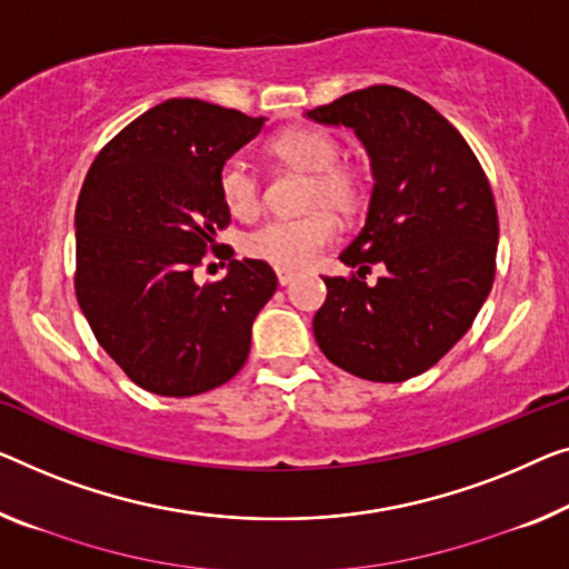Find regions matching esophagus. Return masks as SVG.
Wrapping results in <instances>:
<instances>
[{
	"mask_svg": "<svg viewBox=\"0 0 569 569\" xmlns=\"http://www.w3.org/2000/svg\"><path fill=\"white\" fill-rule=\"evenodd\" d=\"M276 276H278V283H281V286L293 283V278H296L293 270H286V268H278V270H276Z\"/></svg>",
	"mask_w": 569,
	"mask_h": 569,
	"instance_id": "34e87169",
	"label": "esophagus"
}]
</instances>
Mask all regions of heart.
Instances as JSON below:
<instances>
[{
	"label": "heart",
	"instance_id": "obj_1",
	"mask_svg": "<svg viewBox=\"0 0 569 569\" xmlns=\"http://www.w3.org/2000/svg\"><path fill=\"white\" fill-rule=\"evenodd\" d=\"M270 156L293 171L311 173L307 189V207L317 209L299 219H273L244 237V252L250 258L276 268H307L321 250L335 240L337 224L329 211L352 217L366 199L360 173L350 166L337 163L339 142L325 130L291 127L268 142ZM219 193L232 217L250 219L260 211V183L242 163H227L219 173Z\"/></svg>",
	"mask_w": 569,
	"mask_h": 569
}]
</instances>
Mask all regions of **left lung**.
Returning a JSON list of instances; mask_svg holds the SVG:
<instances>
[{
  "instance_id": "obj_1",
  "label": "left lung",
  "mask_w": 569,
  "mask_h": 569,
  "mask_svg": "<svg viewBox=\"0 0 569 569\" xmlns=\"http://www.w3.org/2000/svg\"><path fill=\"white\" fill-rule=\"evenodd\" d=\"M352 127L372 168L368 219L325 278L313 337L329 362L372 383H401L437 366L488 299L498 211L488 176L435 107L398 87H368L307 112ZM378 261L376 287L365 273Z\"/></svg>"
}]
</instances>
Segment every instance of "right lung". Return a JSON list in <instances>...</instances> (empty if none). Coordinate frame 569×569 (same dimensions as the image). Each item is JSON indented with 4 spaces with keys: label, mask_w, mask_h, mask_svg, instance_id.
Listing matches in <instances>:
<instances>
[{
    "label": "right lung",
    "mask_w": 569,
    "mask_h": 569,
    "mask_svg": "<svg viewBox=\"0 0 569 569\" xmlns=\"http://www.w3.org/2000/svg\"><path fill=\"white\" fill-rule=\"evenodd\" d=\"M262 122L168 99L114 134L83 181L76 299L109 358L150 393L199 396L234 378L250 355L252 321L276 293L268 262L230 260L232 252L222 281H193L230 224L219 173Z\"/></svg>",
    "instance_id": "obj_1"
}]
</instances>
